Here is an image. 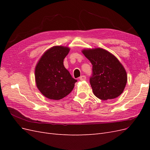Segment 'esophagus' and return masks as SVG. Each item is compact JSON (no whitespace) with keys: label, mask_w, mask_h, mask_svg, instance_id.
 <instances>
[{"label":"esophagus","mask_w":150,"mask_h":150,"mask_svg":"<svg viewBox=\"0 0 150 150\" xmlns=\"http://www.w3.org/2000/svg\"><path fill=\"white\" fill-rule=\"evenodd\" d=\"M79 79L81 80V81H84V80H86V77L85 76H81L80 78H79Z\"/></svg>","instance_id":"obj_1"}]
</instances>
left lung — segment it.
Wrapping results in <instances>:
<instances>
[{
	"mask_svg": "<svg viewBox=\"0 0 150 150\" xmlns=\"http://www.w3.org/2000/svg\"><path fill=\"white\" fill-rule=\"evenodd\" d=\"M82 52L93 65L89 81L95 96L102 100L120 96L127 83V74L119 60L102 48L86 49Z\"/></svg>",
	"mask_w": 150,
	"mask_h": 150,
	"instance_id": "obj_1",
	"label": "left lung"
}]
</instances>
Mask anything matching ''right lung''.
Returning a JSON list of instances; mask_svg holds the SVG:
<instances>
[{"instance_id":"obj_1","label":"right lung","mask_w":150,"mask_h":150,"mask_svg":"<svg viewBox=\"0 0 150 150\" xmlns=\"http://www.w3.org/2000/svg\"><path fill=\"white\" fill-rule=\"evenodd\" d=\"M70 49L57 46L48 49L40 58L35 69L36 86L45 97L59 100L69 94L77 80L64 66Z\"/></svg>"}]
</instances>
